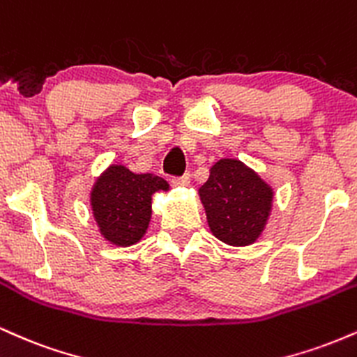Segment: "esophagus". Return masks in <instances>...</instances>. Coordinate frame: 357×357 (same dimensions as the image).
<instances>
[{"mask_svg": "<svg viewBox=\"0 0 357 357\" xmlns=\"http://www.w3.org/2000/svg\"><path fill=\"white\" fill-rule=\"evenodd\" d=\"M172 183H174V185L178 187V188L188 187V185H190V175L183 174L182 177H175L174 180H172Z\"/></svg>", "mask_w": 357, "mask_h": 357, "instance_id": "esophagus-1", "label": "esophagus"}]
</instances>
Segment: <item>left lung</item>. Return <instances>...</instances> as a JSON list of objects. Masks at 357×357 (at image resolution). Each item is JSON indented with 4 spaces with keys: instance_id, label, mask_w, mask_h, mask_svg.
Returning <instances> with one entry per match:
<instances>
[{
    "instance_id": "obj_1",
    "label": "left lung",
    "mask_w": 357,
    "mask_h": 357,
    "mask_svg": "<svg viewBox=\"0 0 357 357\" xmlns=\"http://www.w3.org/2000/svg\"><path fill=\"white\" fill-rule=\"evenodd\" d=\"M208 227L227 245H250L261 237L272 211L274 190L237 158H220L199 188Z\"/></svg>"
}]
</instances>
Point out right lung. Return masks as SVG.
Masks as SVG:
<instances>
[{"label": "right lung", "instance_id": "right-lung-1", "mask_svg": "<svg viewBox=\"0 0 357 357\" xmlns=\"http://www.w3.org/2000/svg\"><path fill=\"white\" fill-rule=\"evenodd\" d=\"M169 188L162 177L135 174L125 165L112 163L90 192L93 219L105 241L119 247L137 244L152 219V195Z\"/></svg>", "mask_w": 357, "mask_h": 357}]
</instances>
